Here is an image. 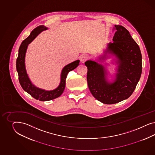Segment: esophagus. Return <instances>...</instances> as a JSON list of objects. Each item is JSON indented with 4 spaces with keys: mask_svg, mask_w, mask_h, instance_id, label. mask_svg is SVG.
<instances>
[{
    "mask_svg": "<svg viewBox=\"0 0 155 155\" xmlns=\"http://www.w3.org/2000/svg\"><path fill=\"white\" fill-rule=\"evenodd\" d=\"M88 59V56L87 55H82V56L81 57V58H80V61L82 62V63H84Z\"/></svg>",
    "mask_w": 155,
    "mask_h": 155,
    "instance_id": "1",
    "label": "esophagus"
}]
</instances>
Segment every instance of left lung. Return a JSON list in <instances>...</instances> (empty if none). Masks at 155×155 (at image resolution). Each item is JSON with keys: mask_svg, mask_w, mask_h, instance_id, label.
Returning a JSON list of instances; mask_svg holds the SVG:
<instances>
[{"mask_svg": "<svg viewBox=\"0 0 155 155\" xmlns=\"http://www.w3.org/2000/svg\"><path fill=\"white\" fill-rule=\"evenodd\" d=\"M116 32L114 42H110L104 55L107 54L117 58V73L113 82L106 79L107 71L104 66L95 61L84 62L87 67V81L91 93L102 103L111 104L128 98L136 88L142 71V57L139 45L129 31L122 25H115Z\"/></svg>", "mask_w": 155, "mask_h": 155, "instance_id": "obj_1", "label": "left lung"}]
</instances>
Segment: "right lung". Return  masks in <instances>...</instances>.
Listing matches in <instances>:
<instances>
[{
	"label": "right lung",
	"mask_w": 155,
	"mask_h": 155,
	"mask_svg": "<svg viewBox=\"0 0 155 155\" xmlns=\"http://www.w3.org/2000/svg\"><path fill=\"white\" fill-rule=\"evenodd\" d=\"M48 28L44 25H40L35 28L28 38H26L19 48L18 57L16 60V69L19 75L20 84L24 91L30 94L33 98L40 101H48L59 97L65 89L66 78L68 73L74 70L79 65L80 60H76L66 65L62 70L61 81L56 89L47 91L39 89L33 85L28 77L25 66V56L28 44L33 41L40 32Z\"/></svg>",
	"instance_id": "add662e5"
}]
</instances>
